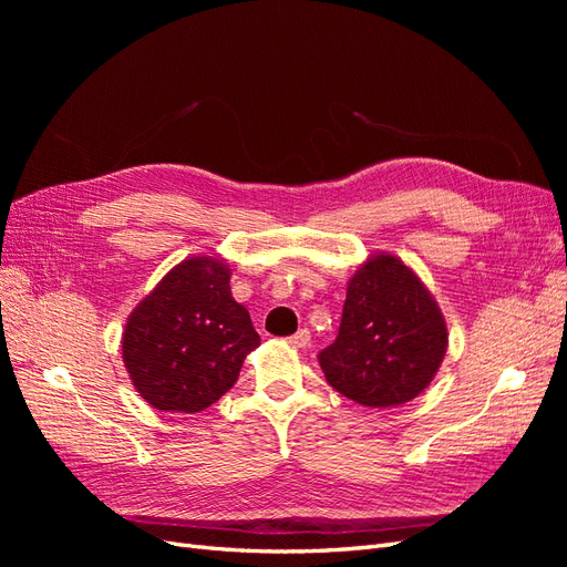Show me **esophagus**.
Segmentation results:
<instances>
[{
    "label": "esophagus",
    "instance_id": "obj_1",
    "mask_svg": "<svg viewBox=\"0 0 567 567\" xmlns=\"http://www.w3.org/2000/svg\"><path fill=\"white\" fill-rule=\"evenodd\" d=\"M310 340H312V336L307 329H300L296 336L288 338L290 346H296V348H307V346H310Z\"/></svg>",
    "mask_w": 567,
    "mask_h": 567
}]
</instances>
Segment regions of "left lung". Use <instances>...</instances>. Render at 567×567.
I'll return each instance as SVG.
<instances>
[{
  "label": "left lung",
  "mask_w": 567,
  "mask_h": 567,
  "mask_svg": "<svg viewBox=\"0 0 567 567\" xmlns=\"http://www.w3.org/2000/svg\"><path fill=\"white\" fill-rule=\"evenodd\" d=\"M447 326L419 277L392 255L359 269L350 286L336 340L323 348L326 381L364 406H398L433 381Z\"/></svg>",
  "instance_id": "obj_1"
}]
</instances>
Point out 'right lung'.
Wrapping results in <instances>:
<instances>
[{
	"label": "right lung",
	"instance_id": "right-lung-1",
	"mask_svg": "<svg viewBox=\"0 0 567 567\" xmlns=\"http://www.w3.org/2000/svg\"><path fill=\"white\" fill-rule=\"evenodd\" d=\"M260 336L246 307L231 298L227 265L194 257L132 312L123 359L151 406L196 414L234 388Z\"/></svg>",
	"mask_w": 567,
	"mask_h": 567
}]
</instances>
